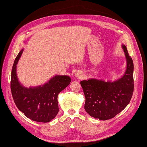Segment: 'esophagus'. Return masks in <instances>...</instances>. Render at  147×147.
Instances as JSON below:
<instances>
[{"label": "esophagus", "instance_id": "obj_1", "mask_svg": "<svg viewBox=\"0 0 147 147\" xmlns=\"http://www.w3.org/2000/svg\"><path fill=\"white\" fill-rule=\"evenodd\" d=\"M75 76H76L77 78H81L82 77V76H83V75H82V73L80 72V71H76V73L75 74Z\"/></svg>", "mask_w": 147, "mask_h": 147}]
</instances>
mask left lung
Masks as SVG:
<instances>
[{"instance_id": "1", "label": "left lung", "mask_w": 147, "mask_h": 147, "mask_svg": "<svg viewBox=\"0 0 147 147\" xmlns=\"http://www.w3.org/2000/svg\"><path fill=\"white\" fill-rule=\"evenodd\" d=\"M121 47L125 52L127 67L120 78L114 81L89 78L80 82L85 96L84 109L95 119H112L130 102L134 88V63L126 46L122 44Z\"/></svg>"}]
</instances>
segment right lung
Masks as SVG:
<instances>
[{"label": "right lung", "instance_id": "obj_1", "mask_svg": "<svg viewBox=\"0 0 147 147\" xmlns=\"http://www.w3.org/2000/svg\"><path fill=\"white\" fill-rule=\"evenodd\" d=\"M22 49L14 61L10 87L14 102L28 119L47 123L54 119L59 112L58 95L70 84L68 76H55L42 85L27 88L20 83L17 76V65L22 55Z\"/></svg>", "mask_w": 147, "mask_h": 147}]
</instances>
